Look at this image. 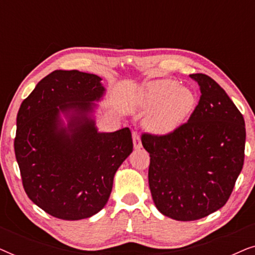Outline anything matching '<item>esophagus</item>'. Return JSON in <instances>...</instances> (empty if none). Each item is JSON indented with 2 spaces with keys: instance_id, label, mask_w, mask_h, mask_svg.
Returning <instances> with one entry per match:
<instances>
[{
  "instance_id": "obj_1",
  "label": "esophagus",
  "mask_w": 255,
  "mask_h": 255,
  "mask_svg": "<svg viewBox=\"0 0 255 255\" xmlns=\"http://www.w3.org/2000/svg\"><path fill=\"white\" fill-rule=\"evenodd\" d=\"M132 138H133V145L134 148H140L141 147V140H140V135L137 131L132 132Z\"/></svg>"
}]
</instances>
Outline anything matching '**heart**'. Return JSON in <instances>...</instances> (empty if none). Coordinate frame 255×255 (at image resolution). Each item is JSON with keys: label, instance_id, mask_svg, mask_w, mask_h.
<instances>
[{"label": "heart", "instance_id": "obj_1", "mask_svg": "<svg viewBox=\"0 0 255 255\" xmlns=\"http://www.w3.org/2000/svg\"><path fill=\"white\" fill-rule=\"evenodd\" d=\"M196 97L193 90L180 87L174 80H159L146 89L142 110L151 116V125L158 131H169L193 111Z\"/></svg>", "mask_w": 255, "mask_h": 255}]
</instances>
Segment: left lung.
<instances>
[{
	"label": "left lung",
	"instance_id": "1",
	"mask_svg": "<svg viewBox=\"0 0 255 255\" xmlns=\"http://www.w3.org/2000/svg\"><path fill=\"white\" fill-rule=\"evenodd\" d=\"M201 88L189 120L166 134L144 132L148 184L158 210L175 221H196L224 207L245 158V121L210 76L190 74Z\"/></svg>",
	"mask_w": 255,
	"mask_h": 255
}]
</instances>
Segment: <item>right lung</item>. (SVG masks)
Returning a JSON list of instances; mask_svg holds the SVG:
<instances>
[{"instance_id": "obj_1", "label": "right lung", "mask_w": 255, "mask_h": 255, "mask_svg": "<svg viewBox=\"0 0 255 255\" xmlns=\"http://www.w3.org/2000/svg\"><path fill=\"white\" fill-rule=\"evenodd\" d=\"M101 78L79 71H54L40 80L17 114L13 141L27 197L65 221L88 218L103 209L114 176L133 149L128 128L97 132L87 117L103 95ZM75 113L66 130L60 112Z\"/></svg>"}]
</instances>
